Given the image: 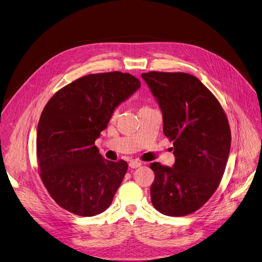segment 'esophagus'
I'll use <instances>...</instances> for the list:
<instances>
[{
  "label": "esophagus",
  "mask_w": 262,
  "mask_h": 262,
  "mask_svg": "<svg viewBox=\"0 0 262 262\" xmlns=\"http://www.w3.org/2000/svg\"><path fill=\"white\" fill-rule=\"evenodd\" d=\"M141 164H142V163H141L140 161H135V160H134V161H130V162H129V167H130L132 169H137V168H139V167L141 166Z\"/></svg>",
  "instance_id": "esophagus-1"
}]
</instances>
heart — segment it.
Returning <instances> with one entry per match:
<instances>
[{
	"label": "heart",
	"instance_id": "b5f03b06",
	"mask_svg": "<svg viewBox=\"0 0 262 262\" xmlns=\"http://www.w3.org/2000/svg\"><path fill=\"white\" fill-rule=\"evenodd\" d=\"M142 108H143V107H142ZM117 113H118V112H117V110H116V112H115V115H117Z\"/></svg>",
	"mask_w": 262,
	"mask_h": 262
}]
</instances>
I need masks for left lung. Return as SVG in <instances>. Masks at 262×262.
<instances>
[{
  "label": "left lung",
  "mask_w": 262,
  "mask_h": 262,
  "mask_svg": "<svg viewBox=\"0 0 262 262\" xmlns=\"http://www.w3.org/2000/svg\"><path fill=\"white\" fill-rule=\"evenodd\" d=\"M142 78L161 108L163 133L173 141V168L150 163L154 207L170 216L200 209L217 189L229 155L227 117L201 80L183 72H147Z\"/></svg>",
  "instance_id": "8db88e82"
}]
</instances>
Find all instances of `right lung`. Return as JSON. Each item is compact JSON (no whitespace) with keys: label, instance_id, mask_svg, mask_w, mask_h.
Here are the masks:
<instances>
[{"label":"right lung","instance_id":"obj_1","mask_svg":"<svg viewBox=\"0 0 262 262\" xmlns=\"http://www.w3.org/2000/svg\"><path fill=\"white\" fill-rule=\"evenodd\" d=\"M140 85L129 73L89 74L62 87L43 108L36 140L40 177L63 209L92 216L112 204L128 166L104 159L94 142Z\"/></svg>","mask_w":262,"mask_h":262}]
</instances>
